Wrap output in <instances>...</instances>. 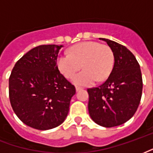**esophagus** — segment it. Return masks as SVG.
I'll return each instance as SVG.
<instances>
[{
  "mask_svg": "<svg viewBox=\"0 0 153 153\" xmlns=\"http://www.w3.org/2000/svg\"><path fill=\"white\" fill-rule=\"evenodd\" d=\"M82 88H80V87H75V90H76V91H80V90H82Z\"/></svg>",
  "mask_w": 153,
  "mask_h": 153,
  "instance_id": "obj_1",
  "label": "esophagus"
}]
</instances>
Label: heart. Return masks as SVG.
<instances>
[{"label":"heart","instance_id":"b5f03b06","mask_svg":"<svg viewBox=\"0 0 153 153\" xmlns=\"http://www.w3.org/2000/svg\"><path fill=\"white\" fill-rule=\"evenodd\" d=\"M81 65L84 71L72 80L75 85L89 86L96 80L105 81L114 69V52L107 45L96 41H84L72 46L68 55H62L56 59L58 70L66 79L73 78Z\"/></svg>","mask_w":153,"mask_h":153}]
</instances>
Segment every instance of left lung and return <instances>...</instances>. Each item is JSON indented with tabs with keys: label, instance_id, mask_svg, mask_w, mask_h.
I'll return each instance as SVG.
<instances>
[{
	"label": "left lung",
	"instance_id": "8db88e82",
	"mask_svg": "<svg viewBox=\"0 0 153 153\" xmlns=\"http://www.w3.org/2000/svg\"><path fill=\"white\" fill-rule=\"evenodd\" d=\"M100 39L112 48L114 65L103 84L88 89V111L97 124L113 127L127 122L136 112L142 97L143 80L140 65L131 51L117 42Z\"/></svg>",
	"mask_w": 153,
	"mask_h": 153
}]
</instances>
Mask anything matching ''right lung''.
Returning a JSON list of instances; mask_svg holds the SVG:
<instances>
[{"mask_svg": "<svg viewBox=\"0 0 153 153\" xmlns=\"http://www.w3.org/2000/svg\"><path fill=\"white\" fill-rule=\"evenodd\" d=\"M63 45H39L17 62L9 79L11 106L19 119L46 131L65 120L75 88L58 71L56 58Z\"/></svg>", "mask_w": 153, "mask_h": 153, "instance_id": "obj_1", "label": "right lung"}]
</instances>
